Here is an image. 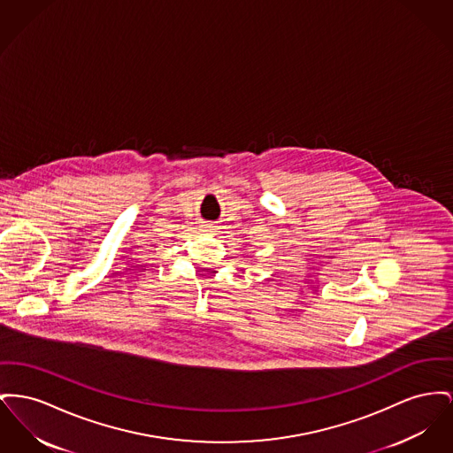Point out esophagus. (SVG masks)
<instances>
[{
  "label": "esophagus",
  "instance_id": "esophagus-1",
  "mask_svg": "<svg viewBox=\"0 0 453 453\" xmlns=\"http://www.w3.org/2000/svg\"><path fill=\"white\" fill-rule=\"evenodd\" d=\"M203 229L207 231V233H213V229H215V226H212V224H205L203 226Z\"/></svg>",
  "mask_w": 453,
  "mask_h": 453
}]
</instances>
